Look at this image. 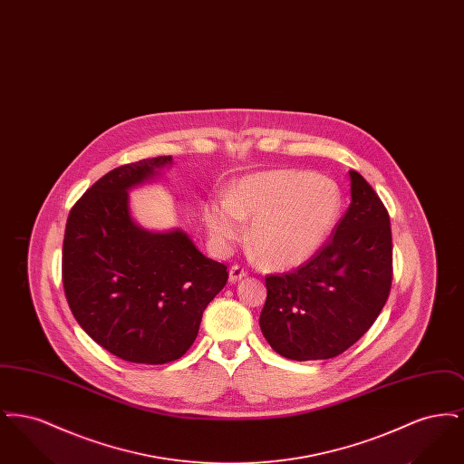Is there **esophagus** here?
<instances>
[{"mask_svg":"<svg viewBox=\"0 0 464 464\" xmlns=\"http://www.w3.org/2000/svg\"><path fill=\"white\" fill-rule=\"evenodd\" d=\"M243 276H246V269L240 265L231 266L229 267V282H238L242 280Z\"/></svg>","mask_w":464,"mask_h":464,"instance_id":"esophagus-1","label":"esophagus"}]
</instances>
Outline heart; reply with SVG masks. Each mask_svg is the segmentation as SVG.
Wrapping results in <instances>:
<instances>
[{"label": "heart", "mask_w": 464, "mask_h": 464, "mask_svg": "<svg viewBox=\"0 0 464 464\" xmlns=\"http://www.w3.org/2000/svg\"><path fill=\"white\" fill-rule=\"evenodd\" d=\"M341 210L337 186L301 170L243 177L227 201L207 208L205 221L222 246L243 237L266 267L287 269L306 263L327 240Z\"/></svg>", "instance_id": "b5f03b06"}]
</instances>
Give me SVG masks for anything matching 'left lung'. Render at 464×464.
Returning <instances> with one entry per match:
<instances>
[{
    "label": "left lung",
    "instance_id": "obj_1",
    "mask_svg": "<svg viewBox=\"0 0 464 464\" xmlns=\"http://www.w3.org/2000/svg\"><path fill=\"white\" fill-rule=\"evenodd\" d=\"M352 203L329 242L304 265L266 276L259 325L282 356L327 360L372 327L393 280L390 216L372 186L350 170Z\"/></svg>",
    "mask_w": 464,
    "mask_h": 464
}]
</instances>
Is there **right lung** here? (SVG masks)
I'll list each match as a JSON object with an SVG mask.
<instances>
[{
    "label": "right lung",
    "instance_id": "obj_1",
    "mask_svg": "<svg viewBox=\"0 0 464 464\" xmlns=\"http://www.w3.org/2000/svg\"><path fill=\"white\" fill-rule=\"evenodd\" d=\"M146 158L101 177L67 218L63 284L80 327L110 353L160 365L186 353L227 267L205 257L186 233H150L129 210V189L170 165Z\"/></svg>",
    "mask_w": 464,
    "mask_h": 464
}]
</instances>
